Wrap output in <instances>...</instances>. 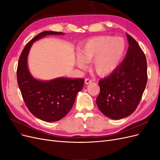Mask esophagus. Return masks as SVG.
Instances as JSON below:
<instances>
[{"mask_svg": "<svg viewBox=\"0 0 160 160\" xmlns=\"http://www.w3.org/2000/svg\"><path fill=\"white\" fill-rule=\"evenodd\" d=\"M92 81H92L91 79H86L85 80V83L86 85H88V84L91 83Z\"/></svg>", "mask_w": 160, "mask_h": 160, "instance_id": "esophagus-1", "label": "esophagus"}]
</instances>
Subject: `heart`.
Masks as SVG:
<instances>
[{
	"mask_svg": "<svg viewBox=\"0 0 160 160\" xmlns=\"http://www.w3.org/2000/svg\"><path fill=\"white\" fill-rule=\"evenodd\" d=\"M125 51L123 38L111 36H98L90 38L81 45L76 59L77 66L86 68L92 60V67L101 75L112 72L122 61Z\"/></svg>",
	"mask_w": 160,
	"mask_h": 160,
	"instance_id": "1",
	"label": "heart"
}]
</instances>
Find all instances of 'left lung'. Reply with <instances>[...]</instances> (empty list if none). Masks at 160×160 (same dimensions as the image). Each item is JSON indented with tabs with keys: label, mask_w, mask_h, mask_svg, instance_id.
I'll return each instance as SVG.
<instances>
[{
	"label": "left lung",
	"mask_w": 160,
	"mask_h": 160,
	"mask_svg": "<svg viewBox=\"0 0 160 160\" xmlns=\"http://www.w3.org/2000/svg\"><path fill=\"white\" fill-rule=\"evenodd\" d=\"M129 43L125 59L107 77L100 79L99 109L112 119L128 117L137 108L146 88L147 61L137 41L126 33Z\"/></svg>",
	"instance_id": "obj_1"
}]
</instances>
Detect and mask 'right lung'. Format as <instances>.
I'll return each instance as SVG.
<instances>
[{
  "label": "right lung",
  "mask_w": 160,
  "mask_h": 160,
  "mask_svg": "<svg viewBox=\"0 0 160 160\" xmlns=\"http://www.w3.org/2000/svg\"><path fill=\"white\" fill-rule=\"evenodd\" d=\"M63 35L55 31L39 33L27 43L18 62L17 82L24 101L32 115L47 122L59 121L69 112L85 80L62 77L49 81L35 79L28 70L27 58L34 42L47 35Z\"/></svg>",
  "instance_id": "add662e5"
}]
</instances>
